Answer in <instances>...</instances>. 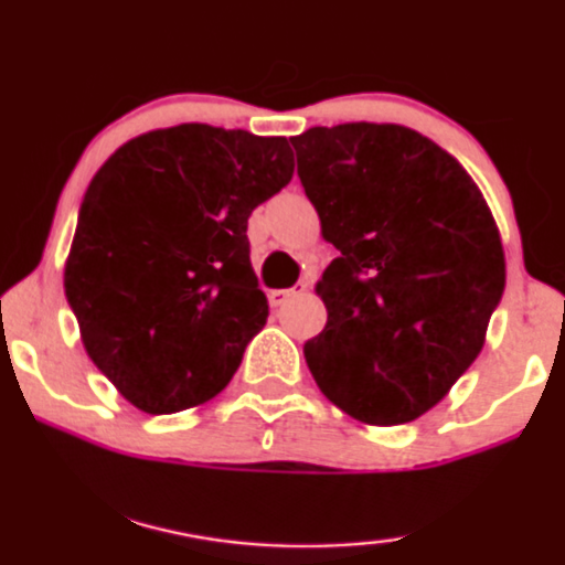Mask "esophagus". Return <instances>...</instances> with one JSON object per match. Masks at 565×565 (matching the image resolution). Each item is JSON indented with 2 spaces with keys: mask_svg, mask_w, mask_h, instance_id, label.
Returning a JSON list of instances; mask_svg holds the SVG:
<instances>
[{
  "mask_svg": "<svg viewBox=\"0 0 565 565\" xmlns=\"http://www.w3.org/2000/svg\"><path fill=\"white\" fill-rule=\"evenodd\" d=\"M306 292V282H298L296 288H288V290H269L267 298H269V306H285L288 300H292L296 296H303Z\"/></svg>",
  "mask_w": 565,
  "mask_h": 565,
  "instance_id": "esophagus-1",
  "label": "esophagus"
}]
</instances>
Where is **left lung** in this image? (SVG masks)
<instances>
[{
  "label": "left lung",
  "instance_id": "8db88e82",
  "mask_svg": "<svg viewBox=\"0 0 565 565\" xmlns=\"http://www.w3.org/2000/svg\"><path fill=\"white\" fill-rule=\"evenodd\" d=\"M298 179L340 256L317 292L327 327L303 345L319 390L369 426L438 405L480 355L507 285L480 189L434 139L337 124L290 139Z\"/></svg>",
  "mask_w": 565,
  "mask_h": 565
}]
</instances>
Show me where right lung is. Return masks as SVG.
<instances>
[{
    "label": "right lung",
    "mask_w": 565,
    "mask_h": 565,
    "mask_svg": "<svg viewBox=\"0 0 565 565\" xmlns=\"http://www.w3.org/2000/svg\"><path fill=\"white\" fill-rule=\"evenodd\" d=\"M290 179L288 139L210 124L139 135L93 175L64 292L90 361L142 413L228 386L269 313L248 215Z\"/></svg>",
    "instance_id": "obj_1"
}]
</instances>
